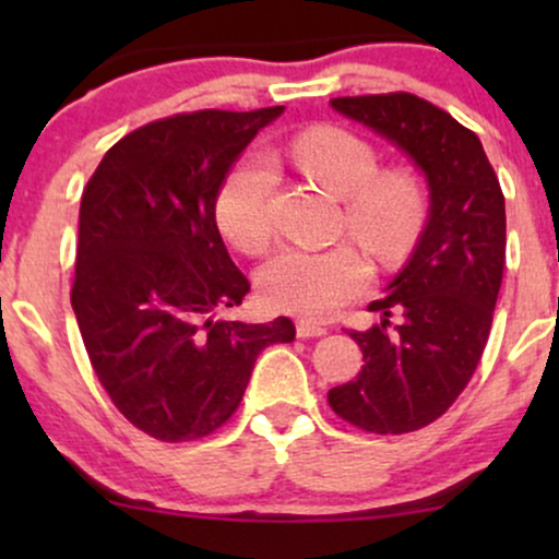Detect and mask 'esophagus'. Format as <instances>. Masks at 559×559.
I'll list each match as a JSON object with an SVG mask.
<instances>
[{
  "instance_id": "1",
  "label": "esophagus",
  "mask_w": 559,
  "mask_h": 559,
  "mask_svg": "<svg viewBox=\"0 0 559 559\" xmlns=\"http://www.w3.org/2000/svg\"><path fill=\"white\" fill-rule=\"evenodd\" d=\"M297 336L299 338H318V336H325V329L323 325L312 323V320H297Z\"/></svg>"
}]
</instances>
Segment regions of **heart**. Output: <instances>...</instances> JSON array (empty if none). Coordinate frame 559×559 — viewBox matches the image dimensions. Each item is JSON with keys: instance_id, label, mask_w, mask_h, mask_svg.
<instances>
[{"instance_id": "obj_1", "label": "heart", "mask_w": 559, "mask_h": 559, "mask_svg": "<svg viewBox=\"0 0 559 559\" xmlns=\"http://www.w3.org/2000/svg\"><path fill=\"white\" fill-rule=\"evenodd\" d=\"M310 181L344 199V223L378 260L391 262L413 247L426 217V194L413 173L378 169L376 150L344 128L301 131L288 144ZM275 168L267 157H243L223 178L215 199L217 228L236 249L258 254L273 239ZM368 262L352 243L329 249L286 247L258 273L262 305L301 318H329L368 284Z\"/></svg>"}]
</instances>
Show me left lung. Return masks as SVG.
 Segmentation results:
<instances>
[{"label": "left lung", "mask_w": 559, "mask_h": 559, "mask_svg": "<svg viewBox=\"0 0 559 559\" xmlns=\"http://www.w3.org/2000/svg\"><path fill=\"white\" fill-rule=\"evenodd\" d=\"M331 105L415 159L431 210L391 294L370 305L381 323L349 331L365 365L329 391V404L368 433L418 431L463 394L489 342L504 273L502 186L476 133L420 96H336Z\"/></svg>", "instance_id": "1"}]
</instances>
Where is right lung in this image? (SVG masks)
Listing matches in <instances>:
<instances>
[{
	"mask_svg": "<svg viewBox=\"0 0 559 559\" xmlns=\"http://www.w3.org/2000/svg\"><path fill=\"white\" fill-rule=\"evenodd\" d=\"M281 112L197 110L146 123L107 150L83 189L70 305L102 389L152 439L217 431L260 352L294 342L288 318H217L249 292L217 230V191Z\"/></svg>",
	"mask_w": 559,
	"mask_h": 559,
	"instance_id": "1",
	"label": "right lung"
}]
</instances>
